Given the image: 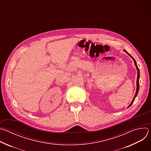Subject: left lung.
Wrapping results in <instances>:
<instances>
[{"label":"left lung","instance_id":"8db88e82","mask_svg":"<svg viewBox=\"0 0 151 151\" xmlns=\"http://www.w3.org/2000/svg\"><path fill=\"white\" fill-rule=\"evenodd\" d=\"M124 51H125L127 54H128L129 55H130V57H132V58H133V61H134V64H135V66L136 67V69H137V82H136V84H137L136 92V94H135V95H134V98H133V100H132V103H130V105H129V106H128V107H129L132 106V104H133V103L134 102V100H135V98L136 97V96H137V94H138V92H139V78H140V71H139V69L138 66H137V63H136V60L133 58V57L130 54H129L128 53V52H127L125 50H124Z\"/></svg>","mask_w":151,"mask_h":151}]
</instances>
